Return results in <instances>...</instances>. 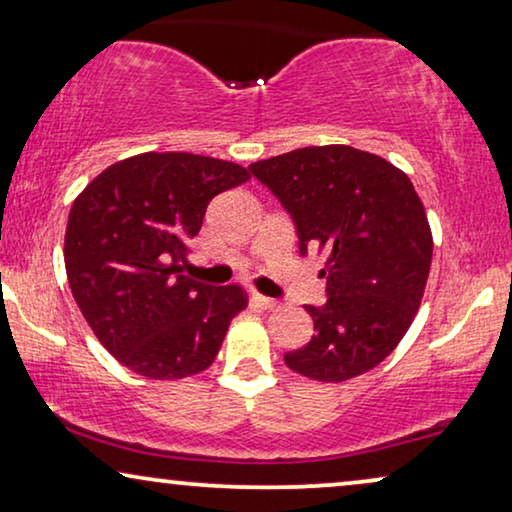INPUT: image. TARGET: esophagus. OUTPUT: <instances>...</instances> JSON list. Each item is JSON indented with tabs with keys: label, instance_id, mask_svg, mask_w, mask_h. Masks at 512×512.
I'll return each instance as SVG.
<instances>
[{
	"label": "esophagus",
	"instance_id": "esophagus-1",
	"mask_svg": "<svg viewBox=\"0 0 512 512\" xmlns=\"http://www.w3.org/2000/svg\"><path fill=\"white\" fill-rule=\"evenodd\" d=\"M254 303L258 307H263V310H272V307H277V300H272L268 296H261V293H254Z\"/></svg>",
	"mask_w": 512,
	"mask_h": 512
}]
</instances>
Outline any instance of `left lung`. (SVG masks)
I'll return each mask as SVG.
<instances>
[{
    "label": "left lung",
    "instance_id": "8db88e82",
    "mask_svg": "<svg viewBox=\"0 0 512 512\" xmlns=\"http://www.w3.org/2000/svg\"><path fill=\"white\" fill-rule=\"evenodd\" d=\"M296 223L300 254L326 256L328 300L312 340L284 354L317 382H345L394 352L422 305L433 235L408 174L354 146H305L249 165Z\"/></svg>",
    "mask_w": 512,
    "mask_h": 512
}]
</instances>
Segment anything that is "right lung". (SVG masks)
<instances>
[{"mask_svg":"<svg viewBox=\"0 0 512 512\" xmlns=\"http://www.w3.org/2000/svg\"><path fill=\"white\" fill-rule=\"evenodd\" d=\"M249 177L230 160L149 151L109 165L76 195L69 289L95 338L132 373L181 380L212 366L249 296L240 284L195 282L181 263L209 200Z\"/></svg>","mask_w":512,"mask_h":512,"instance_id":"right-lung-1","label":"right lung"}]
</instances>
